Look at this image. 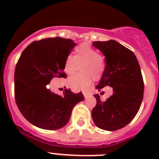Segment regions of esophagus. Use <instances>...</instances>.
I'll use <instances>...</instances> for the list:
<instances>
[{
    "label": "esophagus",
    "mask_w": 159,
    "mask_h": 159,
    "mask_svg": "<svg viewBox=\"0 0 159 159\" xmlns=\"http://www.w3.org/2000/svg\"><path fill=\"white\" fill-rule=\"evenodd\" d=\"M83 96H84L85 98H87V97H89V93L87 92H83Z\"/></svg>",
    "instance_id": "obj_1"
}]
</instances>
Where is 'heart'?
<instances>
[{
  "mask_svg": "<svg viewBox=\"0 0 159 159\" xmlns=\"http://www.w3.org/2000/svg\"><path fill=\"white\" fill-rule=\"evenodd\" d=\"M81 64V71L68 78V85L75 90H85L89 87L92 80L99 79L105 70V60L96 49L82 43L74 49V57L68 55L64 61V71L72 74Z\"/></svg>",
  "mask_w": 159,
  "mask_h": 159,
  "instance_id": "1",
  "label": "heart"
}]
</instances>
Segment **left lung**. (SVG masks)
I'll return each instance as SVG.
<instances>
[{"label":"left lung","instance_id":"left-lung-1","mask_svg":"<svg viewBox=\"0 0 159 159\" xmlns=\"http://www.w3.org/2000/svg\"><path fill=\"white\" fill-rule=\"evenodd\" d=\"M92 45L106 57L104 72L96 88L98 92L106 86L113 89L106 102L95 95L97 105L92 109V120L102 129L117 130L127 125L140 108L143 97L140 67L134 53L116 41H95Z\"/></svg>","mask_w":159,"mask_h":159}]
</instances>
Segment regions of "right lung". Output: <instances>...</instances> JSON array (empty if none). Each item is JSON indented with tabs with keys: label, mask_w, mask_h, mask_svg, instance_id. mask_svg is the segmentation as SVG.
Masks as SVG:
<instances>
[{
	"label": "right lung",
	"mask_w": 159,
	"mask_h": 159,
	"mask_svg": "<svg viewBox=\"0 0 159 159\" xmlns=\"http://www.w3.org/2000/svg\"><path fill=\"white\" fill-rule=\"evenodd\" d=\"M76 43L60 37L34 41L21 53L15 70V98L19 110L34 125L57 129L67 125L72 108L84 97L65 89L54 94L48 84L54 77H66L64 61Z\"/></svg>",
	"instance_id": "right-lung-1"
}]
</instances>
